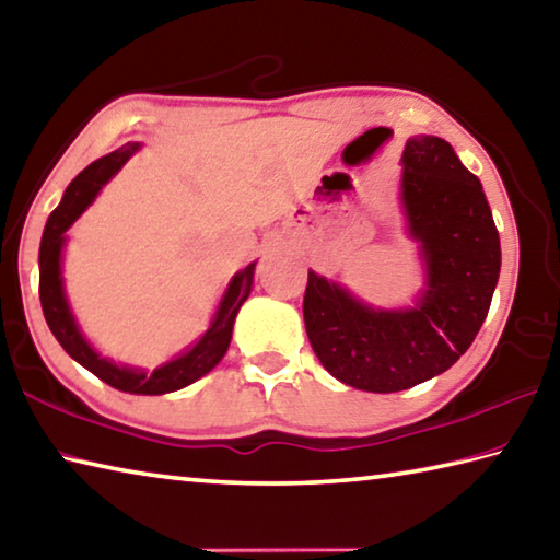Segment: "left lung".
Here are the masks:
<instances>
[{
    "label": "left lung",
    "mask_w": 560,
    "mask_h": 560,
    "mask_svg": "<svg viewBox=\"0 0 560 560\" xmlns=\"http://www.w3.org/2000/svg\"><path fill=\"white\" fill-rule=\"evenodd\" d=\"M401 200L421 242L429 289L416 308L374 311L308 271L303 320L323 368L362 392H401L445 372L470 348L500 279V232L482 183L439 137L404 149Z\"/></svg>",
    "instance_id": "8db88e82"
}]
</instances>
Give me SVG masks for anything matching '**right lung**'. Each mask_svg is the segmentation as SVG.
<instances>
[{
    "label": "right lung",
    "instance_id": "right-lung-1",
    "mask_svg": "<svg viewBox=\"0 0 560 560\" xmlns=\"http://www.w3.org/2000/svg\"><path fill=\"white\" fill-rule=\"evenodd\" d=\"M139 144H125L112 154L97 159L95 164H90L83 174H78L75 180L66 188L63 200L58 202V208L50 212L46 222L44 237H40V252H38V296H40V308H44V318L48 323L50 332L56 335V340L63 345V350L73 358L75 362L83 364L109 386H115L119 392L129 394H166L183 389V386L192 384L200 380L202 374H208L215 364L225 358L232 340V325H235V315L242 303L247 301L252 291V277H254V264L245 271H240L235 279H232L230 289L222 299L215 320H212L210 330L202 335L198 345L186 354H180L178 360L164 364V368L154 370L151 374L139 372V370H127L117 368L107 360L100 358V354L90 348L83 340V335L75 328L73 315L68 311V303L63 296V283H60V249H63V232L73 225L75 218L83 212L97 190L105 186L112 178V174L125 164V161L135 154Z\"/></svg>",
    "mask_w": 560,
    "mask_h": 560
}]
</instances>
